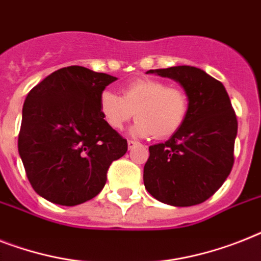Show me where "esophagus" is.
I'll use <instances>...</instances> for the list:
<instances>
[{"mask_svg":"<svg viewBox=\"0 0 261 261\" xmlns=\"http://www.w3.org/2000/svg\"><path fill=\"white\" fill-rule=\"evenodd\" d=\"M127 145H128V149H134L135 146L138 145V142H135V141H133V139H128V142H127Z\"/></svg>","mask_w":261,"mask_h":261,"instance_id":"esophagus-1","label":"esophagus"}]
</instances>
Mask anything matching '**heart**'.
Masks as SVG:
<instances>
[{
	"label": "heart",
	"instance_id": "obj_1",
	"mask_svg": "<svg viewBox=\"0 0 261 261\" xmlns=\"http://www.w3.org/2000/svg\"><path fill=\"white\" fill-rule=\"evenodd\" d=\"M119 95L103 91L99 97V111L114 130H122L133 118H138L133 131L141 137L167 139L185 123L189 99L182 88L166 86L151 77H141L122 87Z\"/></svg>",
	"mask_w": 261,
	"mask_h": 261
}]
</instances>
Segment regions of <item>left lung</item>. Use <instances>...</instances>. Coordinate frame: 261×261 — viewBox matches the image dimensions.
Segmentation results:
<instances>
[{
    "mask_svg": "<svg viewBox=\"0 0 261 261\" xmlns=\"http://www.w3.org/2000/svg\"><path fill=\"white\" fill-rule=\"evenodd\" d=\"M147 73L178 82L189 99V111L169 141L149 147L146 190L173 206L201 204L221 188L233 167L237 118L228 92L221 82L190 65Z\"/></svg>",
    "mask_w": 261,
    "mask_h": 261,
    "instance_id": "8db88e82",
    "label": "left lung"
}]
</instances>
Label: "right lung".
I'll use <instances>...</instances> for the list:
<instances>
[{
  "label": "right lung",
  "mask_w": 261,
  "mask_h": 261,
  "mask_svg": "<svg viewBox=\"0 0 261 261\" xmlns=\"http://www.w3.org/2000/svg\"><path fill=\"white\" fill-rule=\"evenodd\" d=\"M116 77L80 65L57 69L29 91L18 152L37 194L73 206L94 198L127 141L106 123L99 97Z\"/></svg>",
  "instance_id": "right-lung-1"
}]
</instances>
